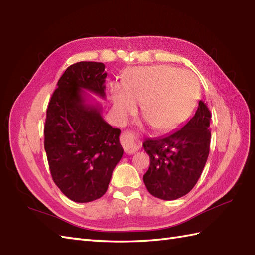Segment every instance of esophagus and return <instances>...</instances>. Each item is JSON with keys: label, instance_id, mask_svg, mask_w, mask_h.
I'll return each mask as SVG.
<instances>
[{"label": "esophagus", "instance_id": "1", "mask_svg": "<svg viewBox=\"0 0 255 255\" xmlns=\"http://www.w3.org/2000/svg\"><path fill=\"white\" fill-rule=\"evenodd\" d=\"M120 140L124 151L128 152V154H134L140 148V140L132 132H123L121 134Z\"/></svg>", "mask_w": 255, "mask_h": 255}]
</instances>
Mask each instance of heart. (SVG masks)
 <instances>
[{"label": "heart", "instance_id": "1", "mask_svg": "<svg viewBox=\"0 0 255 255\" xmlns=\"http://www.w3.org/2000/svg\"><path fill=\"white\" fill-rule=\"evenodd\" d=\"M199 93L196 77L188 71L156 65L132 69L122 86L113 85L111 99L117 115L126 119L140 110L151 127L165 132L180 126L193 110Z\"/></svg>", "mask_w": 255, "mask_h": 255}]
</instances>
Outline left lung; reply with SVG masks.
I'll return each mask as SVG.
<instances>
[{"mask_svg":"<svg viewBox=\"0 0 255 255\" xmlns=\"http://www.w3.org/2000/svg\"><path fill=\"white\" fill-rule=\"evenodd\" d=\"M212 113L200 100L195 115L166 136L147 138L143 147L150 158L143 180L151 195L177 200L194 188L209 154Z\"/></svg>","mask_w":255,"mask_h":255,"instance_id":"8db88e82","label":"left lung"}]
</instances>
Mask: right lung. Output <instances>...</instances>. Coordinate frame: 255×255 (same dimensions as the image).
<instances>
[{"label":"right lung","instance_id":"add662e5","mask_svg":"<svg viewBox=\"0 0 255 255\" xmlns=\"http://www.w3.org/2000/svg\"><path fill=\"white\" fill-rule=\"evenodd\" d=\"M107 73L100 62H78L60 77L47 109L44 149L56 186L70 200L103 196L123 155L121 131L101 117L84 89L105 98Z\"/></svg>","mask_w":255,"mask_h":255}]
</instances>
